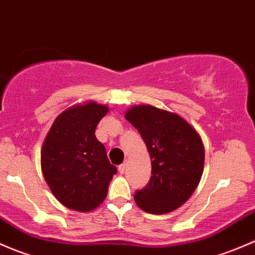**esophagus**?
<instances>
[{
    "instance_id": "esophagus-1",
    "label": "esophagus",
    "mask_w": 255,
    "mask_h": 255,
    "mask_svg": "<svg viewBox=\"0 0 255 255\" xmlns=\"http://www.w3.org/2000/svg\"><path fill=\"white\" fill-rule=\"evenodd\" d=\"M125 170H127V163H123L119 166V173L120 174H124Z\"/></svg>"
}]
</instances>
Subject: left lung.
Wrapping results in <instances>:
<instances>
[{
	"mask_svg": "<svg viewBox=\"0 0 255 255\" xmlns=\"http://www.w3.org/2000/svg\"><path fill=\"white\" fill-rule=\"evenodd\" d=\"M125 119L140 132L152 164L148 184L133 196L136 205L147 214L174 211L200 183L205 161L201 137L182 117L152 106L132 107Z\"/></svg>",
	"mask_w": 255,
	"mask_h": 255,
	"instance_id": "1",
	"label": "left lung"
}]
</instances>
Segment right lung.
I'll return each instance as SVG.
<instances>
[{"label": "right lung", "mask_w": 255, "mask_h": 255, "mask_svg": "<svg viewBox=\"0 0 255 255\" xmlns=\"http://www.w3.org/2000/svg\"><path fill=\"white\" fill-rule=\"evenodd\" d=\"M108 107L87 102L71 107L55 119L41 147V172L55 198L80 212L98 207L117 174L96 128Z\"/></svg>", "instance_id": "right-lung-1"}]
</instances>
